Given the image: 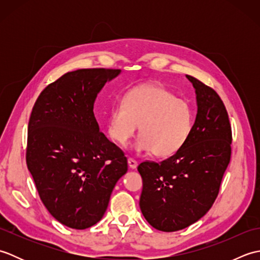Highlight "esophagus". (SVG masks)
I'll return each mask as SVG.
<instances>
[{"instance_id":"34e87169","label":"esophagus","mask_w":260,"mask_h":260,"mask_svg":"<svg viewBox=\"0 0 260 260\" xmlns=\"http://www.w3.org/2000/svg\"><path fill=\"white\" fill-rule=\"evenodd\" d=\"M127 163H128V167H129L131 170H135L137 168V162L133 158L127 159Z\"/></svg>"}]
</instances>
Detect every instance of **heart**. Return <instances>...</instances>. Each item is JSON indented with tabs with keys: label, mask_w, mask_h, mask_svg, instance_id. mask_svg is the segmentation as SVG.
<instances>
[{
	"label": "heart",
	"mask_w": 260,
	"mask_h": 260,
	"mask_svg": "<svg viewBox=\"0 0 260 260\" xmlns=\"http://www.w3.org/2000/svg\"><path fill=\"white\" fill-rule=\"evenodd\" d=\"M194 112L185 99L159 84H143L125 93L109 110L107 133L120 146L128 144L140 126L135 148L158 157L171 156L189 140Z\"/></svg>",
	"instance_id": "obj_1"
}]
</instances>
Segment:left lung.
<instances>
[{
  "label": "left lung",
  "mask_w": 260,
  "mask_h": 260,
  "mask_svg": "<svg viewBox=\"0 0 260 260\" xmlns=\"http://www.w3.org/2000/svg\"><path fill=\"white\" fill-rule=\"evenodd\" d=\"M197 116L189 140L161 163L143 162L141 211L153 228L173 233L206 214L217 198L231 155V127L221 99L194 77Z\"/></svg>",
  "instance_id": "left-lung-1"
}]
</instances>
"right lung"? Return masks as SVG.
<instances>
[{
  "label": "right lung",
  "mask_w": 260,
  "mask_h": 260,
  "mask_svg": "<svg viewBox=\"0 0 260 260\" xmlns=\"http://www.w3.org/2000/svg\"><path fill=\"white\" fill-rule=\"evenodd\" d=\"M119 69H79L45 88L27 127L26 165L42 203L69 228L96 224L117 181L127 172L124 153L109 142L93 104Z\"/></svg>",
  "instance_id": "1"
}]
</instances>
